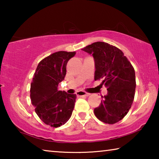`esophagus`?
Listing matches in <instances>:
<instances>
[{"instance_id":"34e87169","label":"esophagus","mask_w":159,"mask_h":159,"mask_svg":"<svg viewBox=\"0 0 159 159\" xmlns=\"http://www.w3.org/2000/svg\"><path fill=\"white\" fill-rule=\"evenodd\" d=\"M76 95L78 97H88L90 95V94L88 93H85V92H84V91L80 90V91H78V92H76Z\"/></svg>"}]
</instances>
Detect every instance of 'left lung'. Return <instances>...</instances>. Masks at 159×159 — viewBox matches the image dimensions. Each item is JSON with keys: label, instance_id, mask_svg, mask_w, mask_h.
<instances>
[{"label": "left lung", "instance_id": "8db88e82", "mask_svg": "<svg viewBox=\"0 0 159 159\" xmlns=\"http://www.w3.org/2000/svg\"><path fill=\"white\" fill-rule=\"evenodd\" d=\"M82 50L92 54L95 60V80L102 79L107 95L94 109L101 121L114 124L128 114L135 93V73L133 66L118 48L104 42H95Z\"/></svg>", "mask_w": 159, "mask_h": 159}]
</instances>
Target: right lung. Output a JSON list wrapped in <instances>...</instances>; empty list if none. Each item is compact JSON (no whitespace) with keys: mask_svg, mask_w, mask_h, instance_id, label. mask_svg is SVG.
Returning a JSON list of instances; mask_svg holds the SVG:
<instances>
[{"mask_svg":"<svg viewBox=\"0 0 159 159\" xmlns=\"http://www.w3.org/2000/svg\"><path fill=\"white\" fill-rule=\"evenodd\" d=\"M76 52L59 51L42 60L37 66L31 83L30 97L38 116L51 127L57 128L68 121L76 102V94L58 90L64 79L68 61Z\"/></svg>","mask_w":159,"mask_h":159,"instance_id":"obj_1","label":"right lung"}]
</instances>
